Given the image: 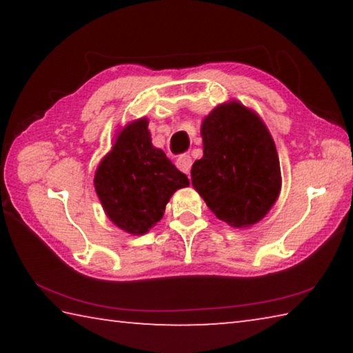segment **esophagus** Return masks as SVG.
Here are the masks:
<instances>
[{
  "label": "esophagus",
  "mask_w": 353,
  "mask_h": 353,
  "mask_svg": "<svg viewBox=\"0 0 353 353\" xmlns=\"http://www.w3.org/2000/svg\"><path fill=\"white\" fill-rule=\"evenodd\" d=\"M176 165H177L179 170H181L182 172H185V174H190V170H191V165H193V160H191L190 155L183 154V155H181V157L177 159Z\"/></svg>",
  "instance_id": "34e87169"
}]
</instances>
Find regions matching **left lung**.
Listing matches in <instances>:
<instances>
[{"instance_id": "1", "label": "left lung", "mask_w": 353, "mask_h": 353, "mask_svg": "<svg viewBox=\"0 0 353 353\" xmlns=\"http://www.w3.org/2000/svg\"><path fill=\"white\" fill-rule=\"evenodd\" d=\"M201 137L204 155L191 168L194 190L229 225L256 224L282 188L279 154L266 124L249 107L229 101L202 119Z\"/></svg>"}]
</instances>
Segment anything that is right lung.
<instances>
[{"label": "right lung", "mask_w": 353, "mask_h": 353, "mask_svg": "<svg viewBox=\"0 0 353 353\" xmlns=\"http://www.w3.org/2000/svg\"><path fill=\"white\" fill-rule=\"evenodd\" d=\"M148 124L143 117L118 130L93 181L107 218L130 235L152 229L171 196L190 185L162 149L152 145Z\"/></svg>", "instance_id": "add662e5"}]
</instances>
